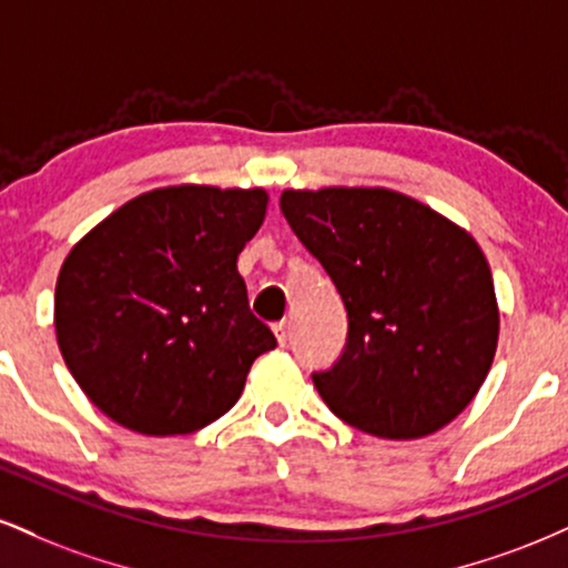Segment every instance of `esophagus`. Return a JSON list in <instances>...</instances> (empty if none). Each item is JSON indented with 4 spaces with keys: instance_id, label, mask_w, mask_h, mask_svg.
Here are the masks:
<instances>
[{
    "instance_id": "esophagus-1",
    "label": "esophagus",
    "mask_w": 568,
    "mask_h": 568,
    "mask_svg": "<svg viewBox=\"0 0 568 568\" xmlns=\"http://www.w3.org/2000/svg\"><path fill=\"white\" fill-rule=\"evenodd\" d=\"M272 331H275L277 344L285 346V341H288V323H275V325H272Z\"/></svg>"
}]
</instances>
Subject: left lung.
Wrapping results in <instances>:
<instances>
[{"instance_id": "8db88e82", "label": "left lung", "mask_w": 568, "mask_h": 568, "mask_svg": "<svg viewBox=\"0 0 568 568\" xmlns=\"http://www.w3.org/2000/svg\"><path fill=\"white\" fill-rule=\"evenodd\" d=\"M280 211L349 314L341 359L312 375L331 413L381 439L453 423L500 336L491 270L470 232L388 187L283 190Z\"/></svg>"}]
</instances>
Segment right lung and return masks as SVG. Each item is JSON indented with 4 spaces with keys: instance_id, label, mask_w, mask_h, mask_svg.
<instances>
[{
    "instance_id": "obj_1",
    "label": "right lung",
    "mask_w": 568,
    "mask_h": 568,
    "mask_svg": "<svg viewBox=\"0 0 568 568\" xmlns=\"http://www.w3.org/2000/svg\"><path fill=\"white\" fill-rule=\"evenodd\" d=\"M266 203L262 187H159L68 251L54 285L60 354L119 426L201 432L241 399L258 354L277 346L237 272Z\"/></svg>"
}]
</instances>
